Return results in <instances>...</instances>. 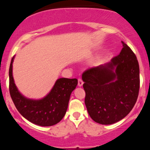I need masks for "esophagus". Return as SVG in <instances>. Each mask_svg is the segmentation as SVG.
I'll list each match as a JSON object with an SVG mask.
<instances>
[{"mask_svg":"<svg viewBox=\"0 0 150 150\" xmlns=\"http://www.w3.org/2000/svg\"><path fill=\"white\" fill-rule=\"evenodd\" d=\"M83 85V81L81 79H78V86L79 87H81Z\"/></svg>","mask_w":150,"mask_h":150,"instance_id":"34e87169","label":"esophagus"}]
</instances>
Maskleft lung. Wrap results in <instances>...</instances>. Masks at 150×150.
<instances>
[{"label":"left lung","instance_id":"8db88e82","mask_svg":"<svg viewBox=\"0 0 150 150\" xmlns=\"http://www.w3.org/2000/svg\"><path fill=\"white\" fill-rule=\"evenodd\" d=\"M122 42L120 54L82 75L88 113L100 124H112L123 119L133 108L138 96V62L130 47Z\"/></svg>","mask_w":150,"mask_h":150}]
</instances>
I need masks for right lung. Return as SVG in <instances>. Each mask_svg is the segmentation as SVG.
Returning a JSON list of instances; mask_svg holds the SVG:
<instances>
[{"instance_id": "add662e5", "label": "right lung", "mask_w": 150, "mask_h": 150, "mask_svg": "<svg viewBox=\"0 0 150 150\" xmlns=\"http://www.w3.org/2000/svg\"><path fill=\"white\" fill-rule=\"evenodd\" d=\"M12 58L9 68V91L12 101L21 115L32 123L51 126L62 120L67 111L71 94L77 87V79L60 78L50 92L42 99L26 98L19 92L12 75Z\"/></svg>"}]
</instances>
